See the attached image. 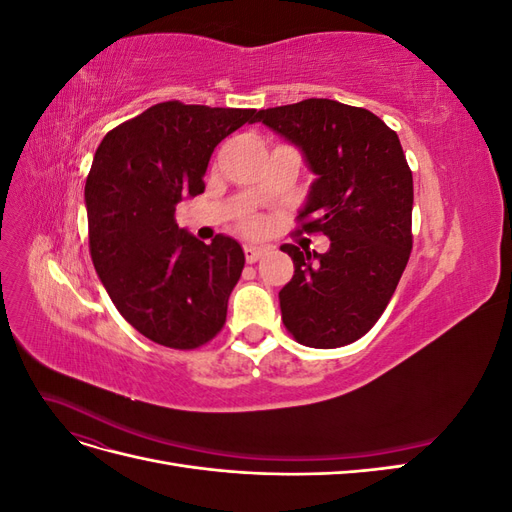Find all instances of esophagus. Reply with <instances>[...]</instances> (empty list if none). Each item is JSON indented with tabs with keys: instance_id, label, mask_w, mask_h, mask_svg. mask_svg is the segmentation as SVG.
Returning a JSON list of instances; mask_svg holds the SVG:
<instances>
[{
	"instance_id": "obj_1",
	"label": "esophagus",
	"mask_w": 512,
	"mask_h": 512,
	"mask_svg": "<svg viewBox=\"0 0 512 512\" xmlns=\"http://www.w3.org/2000/svg\"><path fill=\"white\" fill-rule=\"evenodd\" d=\"M245 260L247 262H250V265H252V262H258L262 256H265V247H256V245H245Z\"/></svg>"
}]
</instances>
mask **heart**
Masks as SVG:
<instances>
[{"label":"heart","instance_id":"obj_1","mask_svg":"<svg viewBox=\"0 0 512 512\" xmlns=\"http://www.w3.org/2000/svg\"><path fill=\"white\" fill-rule=\"evenodd\" d=\"M250 226H252V228H254V226H256V224H254V222H252V224H250Z\"/></svg>","mask_w":512,"mask_h":512}]
</instances>
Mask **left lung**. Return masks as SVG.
Segmentation results:
<instances>
[{"label":"left lung","mask_w":512,"mask_h":512,"mask_svg":"<svg viewBox=\"0 0 512 512\" xmlns=\"http://www.w3.org/2000/svg\"><path fill=\"white\" fill-rule=\"evenodd\" d=\"M256 121L305 153L318 179L299 232H322L329 252L286 243L292 280L280 290L288 333L309 348L363 337L389 305L412 252V170L399 136L367 108L327 98L258 111Z\"/></svg>","instance_id":"obj_1"}]
</instances>
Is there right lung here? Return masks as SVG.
<instances>
[{"label": "right lung", "instance_id": "right-lung-1", "mask_svg": "<svg viewBox=\"0 0 512 512\" xmlns=\"http://www.w3.org/2000/svg\"><path fill=\"white\" fill-rule=\"evenodd\" d=\"M254 121V108L168 100L119 123L96 151L85 183L89 254L119 314L160 346L194 350L224 327L241 245L224 235L198 241L175 211L205 192L218 143Z\"/></svg>", "mask_w": 512, "mask_h": 512}]
</instances>
